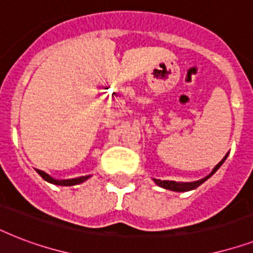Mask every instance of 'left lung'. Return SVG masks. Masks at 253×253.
I'll use <instances>...</instances> for the list:
<instances>
[{
  "label": "left lung",
  "mask_w": 253,
  "mask_h": 253,
  "mask_svg": "<svg viewBox=\"0 0 253 253\" xmlns=\"http://www.w3.org/2000/svg\"><path fill=\"white\" fill-rule=\"evenodd\" d=\"M227 159V155L224 156L222 160H220L218 164L215 166V168L212 169L211 173L209 174V176L204 177V178H201V180L198 181H194V182H177V181H164V180H158V178H154V181L156 182V185H159V186H162V188L164 189H169V190H173V192H188V190H193V189L198 188L201 184H204L205 181L208 180V178H210V177L214 174V173L219 169V167L222 166L224 163V160Z\"/></svg>",
  "instance_id": "8db88e82"
}]
</instances>
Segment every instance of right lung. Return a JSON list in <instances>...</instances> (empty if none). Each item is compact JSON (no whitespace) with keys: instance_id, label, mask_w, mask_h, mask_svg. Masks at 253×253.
Returning <instances> with one entry per match:
<instances>
[{"instance_id":"right-lung-1","label":"right lung","mask_w":253,"mask_h":253,"mask_svg":"<svg viewBox=\"0 0 253 253\" xmlns=\"http://www.w3.org/2000/svg\"><path fill=\"white\" fill-rule=\"evenodd\" d=\"M37 172L39 173V174H41V176L43 177L47 182H51V184H55V185H61V186H73V185L81 184V182H84V181H86L87 178L90 177V176H81V177H77V178H69V180H56V178H53V177H51L49 174L43 172V170L37 169Z\"/></svg>"}]
</instances>
